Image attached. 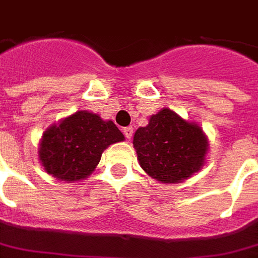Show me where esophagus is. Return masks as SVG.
<instances>
[{
	"instance_id": "1",
	"label": "esophagus",
	"mask_w": 258,
	"mask_h": 258,
	"mask_svg": "<svg viewBox=\"0 0 258 258\" xmlns=\"http://www.w3.org/2000/svg\"><path fill=\"white\" fill-rule=\"evenodd\" d=\"M123 134H124V136L127 138V139L131 140V138H133V134H134V128L133 127H124V128H123Z\"/></svg>"
}]
</instances>
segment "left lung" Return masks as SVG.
Here are the masks:
<instances>
[{
  "label": "left lung",
  "mask_w": 258,
  "mask_h": 258,
  "mask_svg": "<svg viewBox=\"0 0 258 258\" xmlns=\"http://www.w3.org/2000/svg\"><path fill=\"white\" fill-rule=\"evenodd\" d=\"M142 169L161 183H179L206 164L209 140L202 127L164 107L134 135Z\"/></svg>",
  "instance_id": "1"
}]
</instances>
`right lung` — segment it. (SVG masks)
Listing matches in <instances>:
<instances>
[{"label":"right lung","instance_id":"add662e5","mask_svg":"<svg viewBox=\"0 0 258 258\" xmlns=\"http://www.w3.org/2000/svg\"><path fill=\"white\" fill-rule=\"evenodd\" d=\"M112 120L79 110L53 123L43 133L38 156L43 169L56 179L77 182L88 178L98 165L103 151L123 142Z\"/></svg>","mask_w":258,"mask_h":258}]
</instances>
